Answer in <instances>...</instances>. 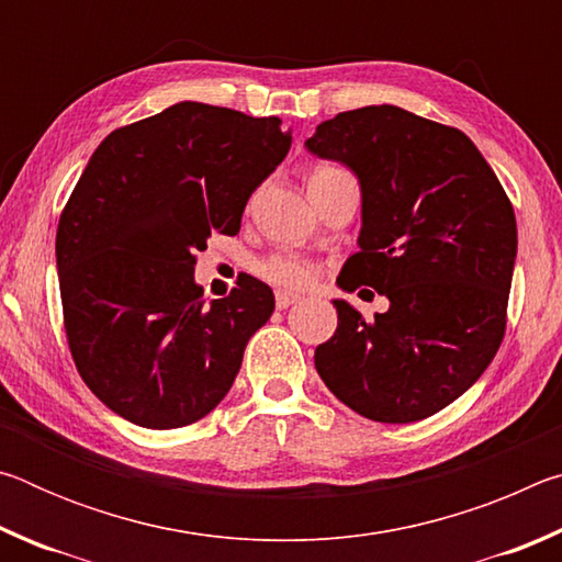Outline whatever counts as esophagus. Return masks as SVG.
I'll list each match as a JSON object with an SVG mask.
<instances>
[{
    "instance_id": "esophagus-1",
    "label": "esophagus",
    "mask_w": 562,
    "mask_h": 562,
    "mask_svg": "<svg viewBox=\"0 0 562 562\" xmlns=\"http://www.w3.org/2000/svg\"><path fill=\"white\" fill-rule=\"evenodd\" d=\"M300 300H302L300 294L288 292V290H278V292H274V304H278V310H288V307H292L294 302H300Z\"/></svg>"
}]
</instances>
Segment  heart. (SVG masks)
I'll list each match as a JSON object with an SVG mask.
<instances>
[{
	"label": "heart",
	"mask_w": 562,
	"mask_h": 562,
	"mask_svg": "<svg viewBox=\"0 0 562 562\" xmlns=\"http://www.w3.org/2000/svg\"><path fill=\"white\" fill-rule=\"evenodd\" d=\"M335 170H341V168L319 166L312 170L307 183L335 173ZM258 272L272 284H280V288H307V284L317 278V265L307 258H302V255L280 252V255H270V258H265L258 265Z\"/></svg>",
	"instance_id": "obj_1"
}]
</instances>
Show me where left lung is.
<instances>
[{
	"label": "left lung",
	"instance_id": "left-lung-1",
	"mask_svg": "<svg viewBox=\"0 0 562 562\" xmlns=\"http://www.w3.org/2000/svg\"><path fill=\"white\" fill-rule=\"evenodd\" d=\"M304 146L359 178V252L337 284L389 300L369 322L335 300L317 374L372 422H422L471 389L501 347L518 252L513 205L463 131L389 103L322 121Z\"/></svg>",
	"mask_w": 562,
	"mask_h": 562
}]
</instances>
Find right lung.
<instances>
[{
  "mask_svg": "<svg viewBox=\"0 0 562 562\" xmlns=\"http://www.w3.org/2000/svg\"><path fill=\"white\" fill-rule=\"evenodd\" d=\"M290 144L274 116L180 101L93 150L59 217L56 270L76 369L113 414L180 429L231 392L274 294L247 274L205 302L195 252L240 231Z\"/></svg>",
  "mask_w": 562,
  "mask_h": 562,
  "instance_id": "1",
  "label": "right lung"
}]
</instances>
